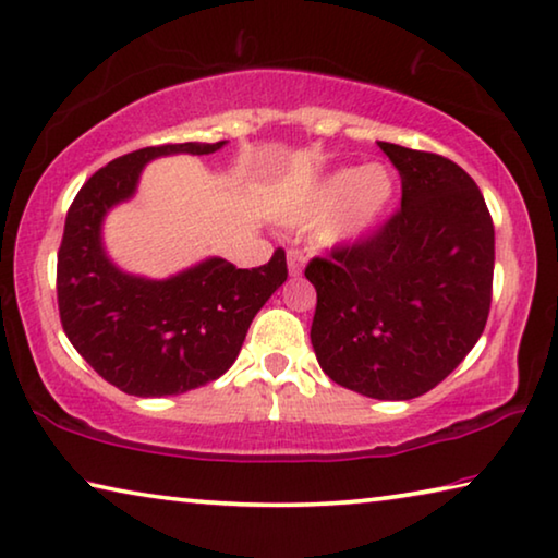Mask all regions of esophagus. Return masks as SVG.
I'll return each mask as SVG.
<instances>
[{"label":"esophagus","instance_id":"34e87169","mask_svg":"<svg viewBox=\"0 0 558 558\" xmlns=\"http://www.w3.org/2000/svg\"><path fill=\"white\" fill-rule=\"evenodd\" d=\"M303 270H305V255L300 251H288V272H290V276H293V278L303 276Z\"/></svg>","mask_w":558,"mask_h":558}]
</instances>
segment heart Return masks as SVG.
<instances>
[{"label": "heart", "mask_w": 558, "mask_h": 558, "mask_svg": "<svg viewBox=\"0 0 558 558\" xmlns=\"http://www.w3.org/2000/svg\"><path fill=\"white\" fill-rule=\"evenodd\" d=\"M397 191V173L385 163L335 168L293 203L286 220L290 226H313L323 220L320 241L327 247H352L379 231Z\"/></svg>", "instance_id": "heart-1"}]
</instances>
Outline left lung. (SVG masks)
Instances as JSON below:
<instances>
[{
	"label": "left lung",
	"mask_w": 558,
	"mask_h": 558,
	"mask_svg": "<svg viewBox=\"0 0 558 558\" xmlns=\"http://www.w3.org/2000/svg\"><path fill=\"white\" fill-rule=\"evenodd\" d=\"M402 179V208L369 241L315 258L311 342L323 373L373 400H414L482 338L494 226L464 168L377 141Z\"/></svg>",
	"instance_id": "left-lung-1"
}]
</instances>
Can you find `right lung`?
<instances>
[{"instance_id": "add662e5", "label": "right lung", "mask_w": 558, "mask_h": 558, "mask_svg": "<svg viewBox=\"0 0 558 558\" xmlns=\"http://www.w3.org/2000/svg\"><path fill=\"white\" fill-rule=\"evenodd\" d=\"M223 146L189 141L113 158L69 208L57 263L61 325L78 355L121 392L166 397L214 383L231 369L253 317L288 280L282 251L253 270L214 255L168 278L126 272L106 253L104 220L136 196L146 163Z\"/></svg>"}]
</instances>
